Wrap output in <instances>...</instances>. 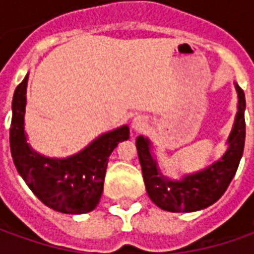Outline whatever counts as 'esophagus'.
Segmentation results:
<instances>
[{
	"label": "esophagus",
	"mask_w": 254,
	"mask_h": 254,
	"mask_svg": "<svg viewBox=\"0 0 254 254\" xmlns=\"http://www.w3.org/2000/svg\"><path fill=\"white\" fill-rule=\"evenodd\" d=\"M145 126H147V119L144 116L134 117V120H132V128L134 130H142V128H145Z\"/></svg>",
	"instance_id": "34e87169"
}]
</instances>
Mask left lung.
Here are the masks:
<instances>
[{"label":"left lung","mask_w":254,"mask_h":254,"mask_svg":"<svg viewBox=\"0 0 254 254\" xmlns=\"http://www.w3.org/2000/svg\"><path fill=\"white\" fill-rule=\"evenodd\" d=\"M236 90L239 97V110L228 140L229 148L219 161L209 165L206 170L187 175L180 182L167 180L157 168V162L154 161L150 152L148 140L141 135L137 138L135 145L141 164L145 190L150 199L161 209L170 212H193L203 209L215 203L228 190L230 181L233 180L239 167L246 137L245 93L239 86H236Z\"/></svg>","instance_id":"left-lung-1"}]
</instances>
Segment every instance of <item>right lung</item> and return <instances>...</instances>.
Listing matches in <instances>:
<instances>
[{
    "label": "right lung",
    "mask_w": 254,
    "mask_h": 254,
    "mask_svg": "<svg viewBox=\"0 0 254 254\" xmlns=\"http://www.w3.org/2000/svg\"><path fill=\"white\" fill-rule=\"evenodd\" d=\"M28 74L16 86L12 99L9 147L16 171L36 198L62 213H86L102 196L109 157L119 142L128 140L127 126L103 134L83 151L66 160H51L34 152L26 144L24 114Z\"/></svg>",
    "instance_id": "obj_1"
}]
</instances>
